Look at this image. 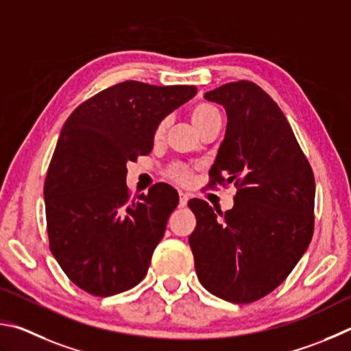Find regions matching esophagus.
I'll return each mask as SVG.
<instances>
[{
	"label": "esophagus",
	"mask_w": 351,
	"mask_h": 351,
	"mask_svg": "<svg viewBox=\"0 0 351 351\" xmlns=\"http://www.w3.org/2000/svg\"><path fill=\"white\" fill-rule=\"evenodd\" d=\"M179 197H180V206H186V204H188V200H189V195L186 194V193H179Z\"/></svg>",
	"instance_id": "34e87169"
}]
</instances>
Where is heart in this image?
<instances>
[{
	"label": "heart",
	"mask_w": 351,
	"mask_h": 351,
	"mask_svg": "<svg viewBox=\"0 0 351 351\" xmlns=\"http://www.w3.org/2000/svg\"><path fill=\"white\" fill-rule=\"evenodd\" d=\"M191 119L194 121L195 128L200 129L202 126L208 125L210 121L220 119V112L216 108L211 106V104L199 103V104H195V106L191 110ZM166 128H168V119L160 120V123L156 128V137H160V135H162L166 131ZM166 176H168L169 179L174 180V182L189 183L193 179V171L185 165L174 163V165L169 166L168 171H166Z\"/></svg>",
	"instance_id": "obj_1"
}]
</instances>
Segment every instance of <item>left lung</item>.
<instances>
[{
    "instance_id": "left-lung-1",
    "label": "left lung",
    "mask_w": 351,
    "mask_h": 351,
    "mask_svg": "<svg viewBox=\"0 0 351 351\" xmlns=\"http://www.w3.org/2000/svg\"><path fill=\"white\" fill-rule=\"evenodd\" d=\"M228 115L210 186L234 183L230 211L191 199L197 225L189 236L195 273L214 296L251 304L293 271L315 230V176L284 112L247 80L205 94Z\"/></svg>"
}]
</instances>
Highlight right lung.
<instances>
[{
  "label": "right lung",
  "mask_w": 351,
  "mask_h": 351,
  "mask_svg": "<svg viewBox=\"0 0 351 351\" xmlns=\"http://www.w3.org/2000/svg\"><path fill=\"white\" fill-rule=\"evenodd\" d=\"M195 86L123 82L73 110L45 182L49 248L73 284L114 296L140 284L179 194L157 183L131 197L126 163L152 149L156 128Z\"/></svg>",
  "instance_id": "right-lung-1"
}]
</instances>
